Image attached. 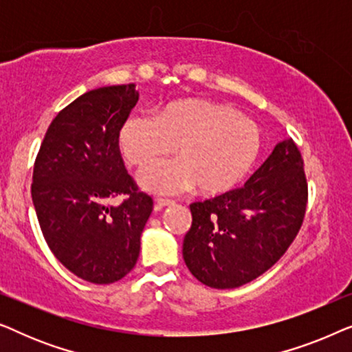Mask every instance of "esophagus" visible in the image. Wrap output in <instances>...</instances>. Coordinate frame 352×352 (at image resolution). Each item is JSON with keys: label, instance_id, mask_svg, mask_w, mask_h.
<instances>
[{"label": "esophagus", "instance_id": "1", "mask_svg": "<svg viewBox=\"0 0 352 352\" xmlns=\"http://www.w3.org/2000/svg\"><path fill=\"white\" fill-rule=\"evenodd\" d=\"M171 205H175V201L160 199V200H157V204H155V210H163V208H166V206H171Z\"/></svg>", "mask_w": 352, "mask_h": 352}]
</instances>
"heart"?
I'll list each match as a JSON object with an SVG mask.
<instances>
[{"instance_id": "b5f03b06", "label": "heart", "mask_w": 352, "mask_h": 352, "mask_svg": "<svg viewBox=\"0 0 352 352\" xmlns=\"http://www.w3.org/2000/svg\"><path fill=\"white\" fill-rule=\"evenodd\" d=\"M123 157L144 166L176 146L179 158L157 162L138 173L144 190L177 195L197 190L218 195L247 176L263 147L258 124L239 110L205 99H182L158 115L133 113L118 131Z\"/></svg>"}]
</instances>
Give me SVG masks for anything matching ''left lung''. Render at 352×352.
Returning <instances> with one entry per match:
<instances>
[{
	"instance_id": "left-lung-1",
	"label": "left lung",
	"mask_w": 352,
	"mask_h": 352,
	"mask_svg": "<svg viewBox=\"0 0 352 352\" xmlns=\"http://www.w3.org/2000/svg\"><path fill=\"white\" fill-rule=\"evenodd\" d=\"M301 153L278 142L240 189L190 205L182 256L192 276L213 288H235L272 267L290 247L306 211Z\"/></svg>"
}]
</instances>
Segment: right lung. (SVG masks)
I'll return each mask as SVG.
<instances>
[{
  "mask_svg": "<svg viewBox=\"0 0 352 352\" xmlns=\"http://www.w3.org/2000/svg\"><path fill=\"white\" fill-rule=\"evenodd\" d=\"M134 85L81 94L47 128L33 168L32 200L54 256L76 277L112 283L131 271L153 201L123 165L118 131L136 105ZM126 193L122 206H107Z\"/></svg>",
  "mask_w": 352,
  "mask_h": 352,
  "instance_id": "right-lung-1",
  "label": "right lung"
}]
</instances>
